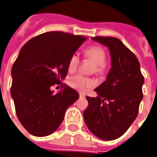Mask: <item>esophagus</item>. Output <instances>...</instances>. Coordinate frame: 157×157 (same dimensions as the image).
<instances>
[{
  "label": "esophagus",
  "instance_id": "esophagus-1",
  "mask_svg": "<svg viewBox=\"0 0 157 157\" xmlns=\"http://www.w3.org/2000/svg\"><path fill=\"white\" fill-rule=\"evenodd\" d=\"M79 94H80V98H85V97H86L85 94H83V93H80Z\"/></svg>",
  "mask_w": 157,
  "mask_h": 157
}]
</instances>
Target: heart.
Masks as SVG:
<instances>
[{"label": "heart", "instance_id": "b5f03b06", "mask_svg": "<svg viewBox=\"0 0 157 157\" xmlns=\"http://www.w3.org/2000/svg\"><path fill=\"white\" fill-rule=\"evenodd\" d=\"M86 57L91 59L92 61L96 64L95 71L98 73L103 72L104 70V63L106 62V53L104 50L100 46L94 45L88 48L86 50ZM79 63H80V58L76 53H74L71 56L68 62V70L69 71H76L78 67ZM93 80L86 77V76L77 74L76 76H72L69 80V85L73 89H76L77 90L85 91L88 88H90L94 86Z\"/></svg>", "mask_w": 157, "mask_h": 157}]
</instances>
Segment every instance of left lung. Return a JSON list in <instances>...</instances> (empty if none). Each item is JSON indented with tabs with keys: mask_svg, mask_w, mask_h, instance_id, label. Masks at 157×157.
Listing matches in <instances>:
<instances>
[{
	"mask_svg": "<svg viewBox=\"0 0 157 157\" xmlns=\"http://www.w3.org/2000/svg\"><path fill=\"white\" fill-rule=\"evenodd\" d=\"M108 48L109 72L104 82L94 89L96 98L86 97L89 107L84 112L88 129L102 140H114L127 131L136 119L144 94L140 64L121 40L115 37L91 38Z\"/></svg>",
	"mask_w": 157,
	"mask_h": 157,
	"instance_id": "left-lung-1",
	"label": "left lung"
}]
</instances>
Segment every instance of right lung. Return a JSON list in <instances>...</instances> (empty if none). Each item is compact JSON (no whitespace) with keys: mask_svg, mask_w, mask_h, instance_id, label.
Masks as SVG:
<instances>
[{"mask_svg":"<svg viewBox=\"0 0 157 157\" xmlns=\"http://www.w3.org/2000/svg\"><path fill=\"white\" fill-rule=\"evenodd\" d=\"M86 39L48 32L28 40L19 51L11 70L10 94L17 117L31 134L45 137L54 133L67 109L79 98L77 91L65 84L56 94L51 86L66 77L69 59Z\"/></svg>","mask_w":157,"mask_h":157,"instance_id":"obj_1","label":"right lung"}]
</instances>
